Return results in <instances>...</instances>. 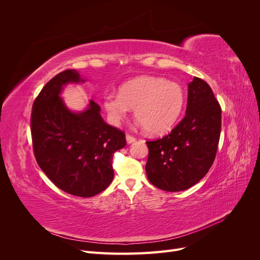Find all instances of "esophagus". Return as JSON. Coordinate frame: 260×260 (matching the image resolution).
I'll return each mask as SVG.
<instances>
[{"label": "esophagus", "instance_id": "1", "mask_svg": "<svg viewBox=\"0 0 260 260\" xmlns=\"http://www.w3.org/2000/svg\"><path fill=\"white\" fill-rule=\"evenodd\" d=\"M125 140H127L128 143H133L136 141V138L131 136V135H128V133H127V135H125Z\"/></svg>", "mask_w": 260, "mask_h": 260}]
</instances>
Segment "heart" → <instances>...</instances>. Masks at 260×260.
Masks as SVG:
<instances>
[{"label": "heart", "instance_id": "heart-1", "mask_svg": "<svg viewBox=\"0 0 260 260\" xmlns=\"http://www.w3.org/2000/svg\"><path fill=\"white\" fill-rule=\"evenodd\" d=\"M108 119L119 124L135 109L136 119L151 135L169 131L182 112L184 91L179 83L158 77H141L123 84L118 94L103 99Z\"/></svg>", "mask_w": 260, "mask_h": 260}]
</instances>
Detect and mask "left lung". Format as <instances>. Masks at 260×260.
I'll return each instance as SVG.
<instances>
[{"label":"left lung","instance_id":"obj_1","mask_svg":"<svg viewBox=\"0 0 260 260\" xmlns=\"http://www.w3.org/2000/svg\"><path fill=\"white\" fill-rule=\"evenodd\" d=\"M221 107L208 83H188L186 113L167 136L147 141V179L168 192L184 191L206 176L216 158Z\"/></svg>","mask_w":260,"mask_h":260}]
</instances>
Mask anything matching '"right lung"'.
<instances>
[{
    "label": "right lung",
    "instance_id": "add662e5",
    "mask_svg": "<svg viewBox=\"0 0 260 260\" xmlns=\"http://www.w3.org/2000/svg\"><path fill=\"white\" fill-rule=\"evenodd\" d=\"M84 81L75 69L57 74L36 98L31 138L36 160L60 190L80 198L103 192L114 179L113 155L125 146L124 132L107 124L101 107L73 113L59 98L62 85Z\"/></svg>",
    "mask_w": 260,
    "mask_h": 260
}]
</instances>
